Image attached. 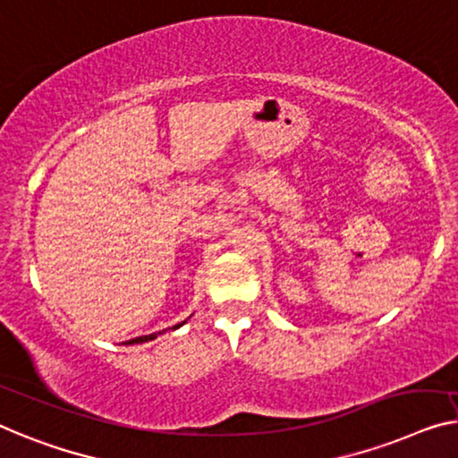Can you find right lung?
I'll use <instances>...</instances> for the list:
<instances>
[{
	"mask_svg": "<svg viewBox=\"0 0 458 458\" xmlns=\"http://www.w3.org/2000/svg\"><path fill=\"white\" fill-rule=\"evenodd\" d=\"M187 323V320H182V323H179V325H174V327H170V329H179V327H182V325H185ZM160 333H164V331H160ZM160 333H152V335H143V337H138V339H131V341H125V344H123V345H133V344H143V341H152V339H156V337H158L160 335Z\"/></svg>",
	"mask_w": 458,
	"mask_h": 458,
	"instance_id": "add662e5",
	"label": "right lung"
}]
</instances>
